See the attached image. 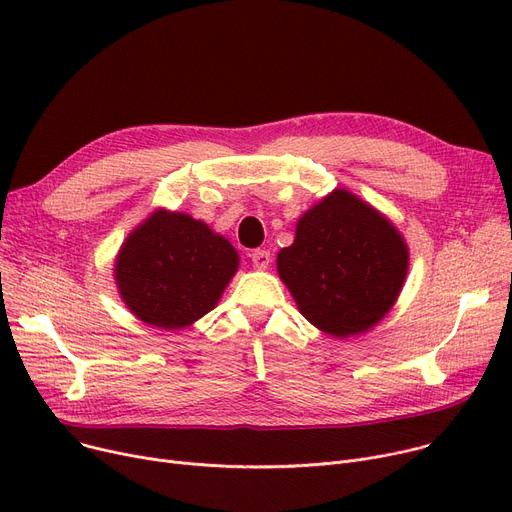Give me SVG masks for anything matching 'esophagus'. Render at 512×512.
<instances>
[{
  "instance_id": "obj_1",
  "label": "esophagus",
  "mask_w": 512,
  "mask_h": 512,
  "mask_svg": "<svg viewBox=\"0 0 512 512\" xmlns=\"http://www.w3.org/2000/svg\"><path fill=\"white\" fill-rule=\"evenodd\" d=\"M251 261H253L255 270H265V267L272 263V255H270V251H265V249H255L251 253Z\"/></svg>"
}]
</instances>
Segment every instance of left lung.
<instances>
[{"label":"left lung","mask_w":512,"mask_h":512,"mask_svg":"<svg viewBox=\"0 0 512 512\" xmlns=\"http://www.w3.org/2000/svg\"><path fill=\"white\" fill-rule=\"evenodd\" d=\"M409 251L398 230L346 191H334L297 224L278 253V274L319 330L346 338L390 311L405 282Z\"/></svg>","instance_id":"left-lung-1"}]
</instances>
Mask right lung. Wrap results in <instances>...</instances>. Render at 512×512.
<instances>
[{
    "label": "right lung",
    "instance_id": "1",
    "mask_svg": "<svg viewBox=\"0 0 512 512\" xmlns=\"http://www.w3.org/2000/svg\"><path fill=\"white\" fill-rule=\"evenodd\" d=\"M236 267L238 255L224 236L191 215L157 211L124 242L116 280L145 324L178 330L215 307Z\"/></svg>",
    "mask_w": 512,
    "mask_h": 512
}]
</instances>
